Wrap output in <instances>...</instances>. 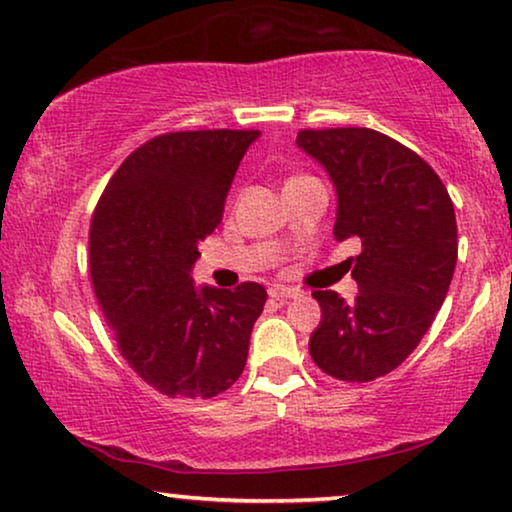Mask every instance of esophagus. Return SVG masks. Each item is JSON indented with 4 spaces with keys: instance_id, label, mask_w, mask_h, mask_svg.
Masks as SVG:
<instances>
[{
    "instance_id": "1",
    "label": "esophagus",
    "mask_w": 512,
    "mask_h": 512,
    "mask_svg": "<svg viewBox=\"0 0 512 512\" xmlns=\"http://www.w3.org/2000/svg\"><path fill=\"white\" fill-rule=\"evenodd\" d=\"M268 294L272 298H298L303 294V291L296 289V287H287V284H272V287L268 289Z\"/></svg>"
}]
</instances>
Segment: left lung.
<instances>
[{"mask_svg": "<svg viewBox=\"0 0 512 512\" xmlns=\"http://www.w3.org/2000/svg\"><path fill=\"white\" fill-rule=\"evenodd\" d=\"M296 145L334 183L336 242H362L355 301L313 294L322 320L310 357L338 381H374L407 360L444 303L459 254L454 204L416 152L374 129H305Z\"/></svg>", "mask_w": 512, "mask_h": 512, "instance_id": "obj_1", "label": "left lung"}]
</instances>
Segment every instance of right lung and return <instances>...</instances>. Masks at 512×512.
Wrapping results in <instances>:
<instances>
[{
	"mask_svg": "<svg viewBox=\"0 0 512 512\" xmlns=\"http://www.w3.org/2000/svg\"><path fill=\"white\" fill-rule=\"evenodd\" d=\"M261 131H176L124 159L91 218V280L122 357L169 397L207 400L247 364L265 289L197 287L199 242L223 218L244 152Z\"/></svg>",
	"mask_w": 512,
	"mask_h": 512,
	"instance_id": "1",
	"label": "right lung"
}]
</instances>
